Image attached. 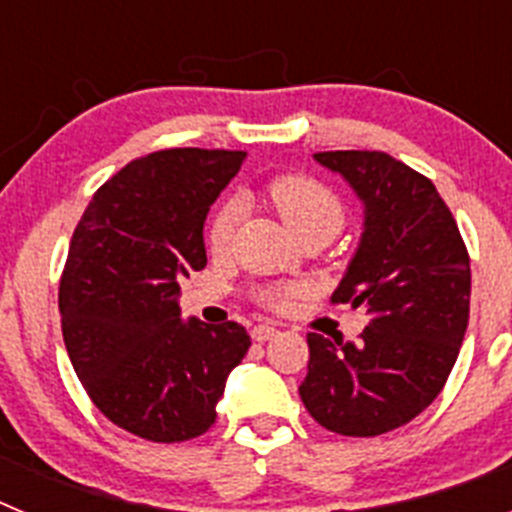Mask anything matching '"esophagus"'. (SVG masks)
Wrapping results in <instances>:
<instances>
[{
	"label": "esophagus",
	"instance_id": "esophagus-1",
	"mask_svg": "<svg viewBox=\"0 0 512 512\" xmlns=\"http://www.w3.org/2000/svg\"><path fill=\"white\" fill-rule=\"evenodd\" d=\"M279 330L274 328V325H256V328L251 330V338L253 341H259V343H264V341H271V338L277 336Z\"/></svg>",
	"mask_w": 512,
	"mask_h": 512
}]
</instances>
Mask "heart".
<instances>
[{
    "instance_id": "heart-1",
    "label": "heart",
    "mask_w": 512,
    "mask_h": 512,
    "mask_svg": "<svg viewBox=\"0 0 512 512\" xmlns=\"http://www.w3.org/2000/svg\"><path fill=\"white\" fill-rule=\"evenodd\" d=\"M269 200L277 207L287 228L302 238L307 233H318V230H328L336 235L343 225V207L338 197L323 187L320 182L310 179V176H279L269 184ZM243 217V200L241 197H228L223 205L217 207L215 215L210 220V248L215 253H225L233 243V235L238 230V223ZM295 287H269L261 289L259 300L269 307H284L287 297L295 295Z\"/></svg>"
}]
</instances>
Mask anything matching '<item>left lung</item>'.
Returning <instances> with one entry per match:
<instances>
[{"label":"left lung","instance_id":"obj_1","mask_svg":"<svg viewBox=\"0 0 512 512\" xmlns=\"http://www.w3.org/2000/svg\"><path fill=\"white\" fill-rule=\"evenodd\" d=\"M354 189L364 225L333 302L364 307L361 341L307 333V413L341 436L410 423L443 390L469 323L472 271L431 179L379 151L315 153Z\"/></svg>","mask_w":512,"mask_h":512}]
</instances>
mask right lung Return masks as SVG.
Wrapping results in <instances>:
<instances>
[{
  "label": "right lung",
  "instance_id": "add662e5",
  "mask_svg": "<svg viewBox=\"0 0 512 512\" xmlns=\"http://www.w3.org/2000/svg\"><path fill=\"white\" fill-rule=\"evenodd\" d=\"M246 151L169 148L117 171L92 197L61 277L63 343L87 395L156 443L215 423L251 338L238 323L182 318L179 282L205 269V220Z\"/></svg>",
  "mask_w": 512,
  "mask_h": 512
}]
</instances>
